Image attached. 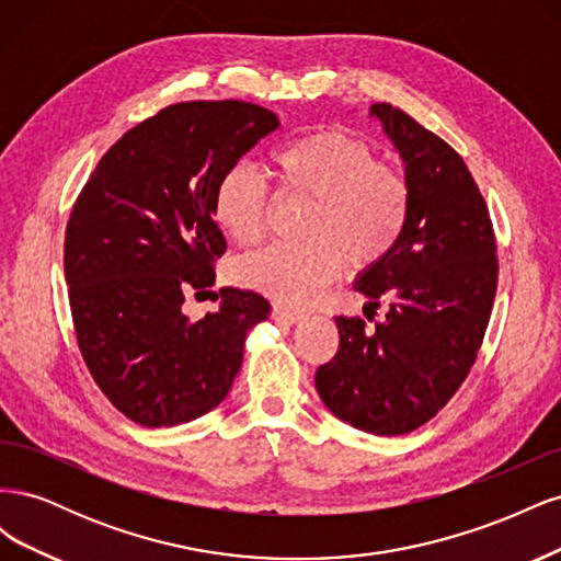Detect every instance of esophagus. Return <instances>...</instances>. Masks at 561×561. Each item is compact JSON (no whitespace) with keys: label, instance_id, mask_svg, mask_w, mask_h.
<instances>
[{"label":"esophagus","instance_id":"1","mask_svg":"<svg viewBox=\"0 0 561 561\" xmlns=\"http://www.w3.org/2000/svg\"><path fill=\"white\" fill-rule=\"evenodd\" d=\"M271 316H274V320H278V322H285V325H295V322H299L304 318L301 311H293V309H285V307H274Z\"/></svg>","mask_w":561,"mask_h":561}]
</instances>
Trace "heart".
I'll return each instance as SVG.
<instances>
[{
    "instance_id": "b5f03b06",
    "label": "heart",
    "mask_w": 561,
    "mask_h": 561,
    "mask_svg": "<svg viewBox=\"0 0 561 561\" xmlns=\"http://www.w3.org/2000/svg\"><path fill=\"white\" fill-rule=\"evenodd\" d=\"M283 196L309 198L301 215L304 241L268 245L236 264V278L283 304L313 301L344 262L367 268L400 243L412 215V190L398 168L377 161L375 149L346 130L301 135L271 154ZM271 194L250 165H233L219 178L213 217L233 243L262 241Z\"/></svg>"
}]
</instances>
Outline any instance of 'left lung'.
<instances>
[{"label":"left lung","instance_id":"1","mask_svg":"<svg viewBox=\"0 0 561 561\" xmlns=\"http://www.w3.org/2000/svg\"><path fill=\"white\" fill-rule=\"evenodd\" d=\"M404 163L412 215L396 250L355 290L383 322L336 316L339 351L316 371L328 410L353 428L404 435L431 421L478 358L499 283L496 236L468 165L435 133L388 103L369 107ZM369 320V318H367Z\"/></svg>","mask_w":561,"mask_h":561}]
</instances>
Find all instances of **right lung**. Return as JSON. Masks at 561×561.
Listing matches in <instances>:
<instances>
[{
  "instance_id": "add662e5",
  "label": "right lung",
  "mask_w": 561,
  "mask_h": 561,
  "mask_svg": "<svg viewBox=\"0 0 561 561\" xmlns=\"http://www.w3.org/2000/svg\"><path fill=\"white\" fill-rule=\"evenodd\" d=\"M243 100H192L145 118L98 161L65 231V280L77 344L98 388L145 428L194 421L227 398L245 334L271 304L252 290L213 293L201 320L186 295H210L227 241L215 186L276 130Z\"/></svg>"
}]
</instances>
